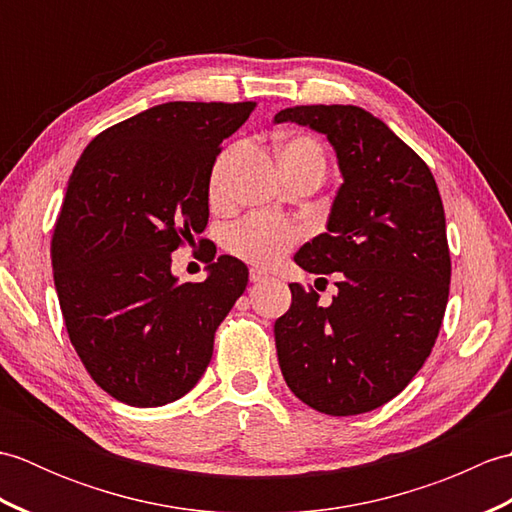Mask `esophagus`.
Instances as JSON below:
<instances>
[{"label": "esophagus", "mask_w": 512, "mask_h": 512, "mask_svg": "<svg viewBox=\"0 0 512 512\" xmlns=\"http://www.w3.org/2000/svg\"><path fill=\"white\" fill-rule=\"evenodd\" d=\"M268 279V273L262 268H250V281L253 284H259V281H266Z\"/></svg>", "instance_id": "obj_1"}]
</instances>
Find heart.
<instances>
[{
  "instance_id": "1",
  "label": "heart",
  "mask_w": 512,
  "mask_h": 512,
  "mask_svg": "<svg viewBox=\"0 0 512 512\" xmlns=\"http://www.w3.org/2000/svg\"><path fill=\"white\" fill-rule=\"evenodd\" d=\"M279 160L281 167H308L319 165L325 167L323 149L319 147L317 140L308 136H295L286 140L279 147ZM220 184H222V162H217V167L211 176V198H220ZM303 237V228L299 224H292L284 217L257 213L250 215L246 220L237 222L226 235V248L231 250V255L244 259V262L257 264V266H273L288 250L295 246Z\"/></svg>"
}]
</instances>
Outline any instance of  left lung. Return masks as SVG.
Listing matches in <instances>:
<instances>
[{"instance_id": "1", "label": "left lung", "mask_w": 512, "mask_h": 512, "mask_svg": "<svg viewBox=\"0 0 512 512\" xmlns=\"http://www.w3.org/2000/svg\"><path fill=\"white\" fill-rule=\"evenodd\" d=\"M325 134L343 184L328 233L295 262L336 273L330 306L290 284V310L275 321L279 367L308 407L356 416L385 405L418 374L449 301L447 222L431 169L391 129L356 105H297L275 114Z\"/></svg>"}]
</instances>
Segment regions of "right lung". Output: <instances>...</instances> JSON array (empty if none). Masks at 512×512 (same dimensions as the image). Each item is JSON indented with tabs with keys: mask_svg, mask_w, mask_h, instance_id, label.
<instances>
[{
	"mask_svg": "<svg viewBox=\"0 0 512 512\" xmlns=\"http://www.w3.org/2000/svg\"><path fill=\"white\" fill-rule=\"evenodd\" d=\"M246 103H162L105 129L68 180L52 235L65 328L94 383L132 407H162L202 378L217 325L248 284L231 255L200 284L171 275V253L209 222L222 140Z\"/></svg>",
	"mask_w": 512,
	"mask_h": 512,
	"instance_id": "right-lung-1",
	"label": "right lung"
}]
</instances>
